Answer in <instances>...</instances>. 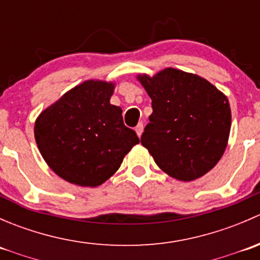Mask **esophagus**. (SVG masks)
I'll use <instances>...</instances> for the list:
<instances>
[{
  "label": "esophagus",
  "mask_w": 260,
  "mask_h": 260,
  "mask_svg": "<svg viewBox=\"0 0 260 260\" xmlns=\"http://www.w3.org/2000/svg\"><path fill=\"white\" fill-rule=\"evenodd\" d=\"M143 128H145V125H143V123H142V122L138 123L137 127H136V133H137L138 137H141V136H142V133H143Z\"/></svg>",
  "instance_id": "1"
}]
</instances>
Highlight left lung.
Returning <instances> with one entry per match:
<instances>
[{"label":"left lung","mask_w":260,"mask_h":260,"mask_svg":"<svg viewBox=\"0 0 260 260\" xmlns=\"http://www.w3.org/2000/svg\"><path fill=\"white\" fill-rule=\"evenodd\" d=\"M152 99L141 137L157 166L174 179L192 181L219 162L226 148L232 111L226 96L199 75L167 68L138 75Z\"/></svg>","instance_id":"8db88e82"}]
</instances>
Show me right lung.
Segmentation results:
<instances>
[{"instance_id":"1","label":"right lung","mask_w":260,"mask_h":260,"mask_svg":"<svg viewBox=\"0 0 260 260\" xmlns=\"http://www.w3.org/2000/svg\"><path fill=\"white\" fill-rule=\"evenodd\" d=\"M114 84L86 80L41 112L35 140L41 156L61 179L95 187L120 167L140 138L111 104Z\"/></svg>"}]
</instances>
